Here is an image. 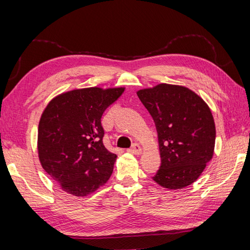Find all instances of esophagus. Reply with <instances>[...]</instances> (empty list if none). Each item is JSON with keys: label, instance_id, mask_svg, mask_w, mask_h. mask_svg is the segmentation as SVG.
<instances>
[{"label": "esophagus", "instance_id": "obj_1", "mask_svg": "<svg viewBox=\"0 0 250 250\" xmlns=\"http://www.w3.org/2000/svg\"><path fill=\"white\" fill-rule=\"evenodd\" d=\"M128 151H129V152H131V153H133V154H141L143 149H142V147L139 145V144L134 143L133 145H132V147H131L130 149H128Z\"/></svg>", "mask_w": 250, "mask_h": 250}]
</instances>
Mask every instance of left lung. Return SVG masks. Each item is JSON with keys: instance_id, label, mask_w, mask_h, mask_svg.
<instances>
[{"instance_id": "1", "label": "left lung", "mask_w": 250, "mask_h": 250, "mask_svg": "<svg viewBox=\"0 0 250 250\" xmlns=\"http://www.w3.org/2000/svg\"><path fill=\"white\" fill-rule=\"evenodd\" d=\"M137 94L157 131L162 163L153 180L169 190L192 185L214 154L216 128L208 104L188 87L167 83Z\"/></svg>"}]
</instances>
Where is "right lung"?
Wrapping results in <instances>:
<instances>
[{
    "instance_id": "right-lung-1",
    "label": "right lung",
    "mask_w": 250,
    "mask_h": 250,
    "mask_svg": "<svg viewBox=\"0 0 250 250\" xmlns=\"http://www.w3.org/2000/svg\"><path fill=\"white\" fill-rule=\"evenodd\" d=\"M124 89H74L44 108L37 135L40 162L64 192L84 197L109 179L117 155L104 146L101 118Z\"/></svg>"
}]
</instances>
